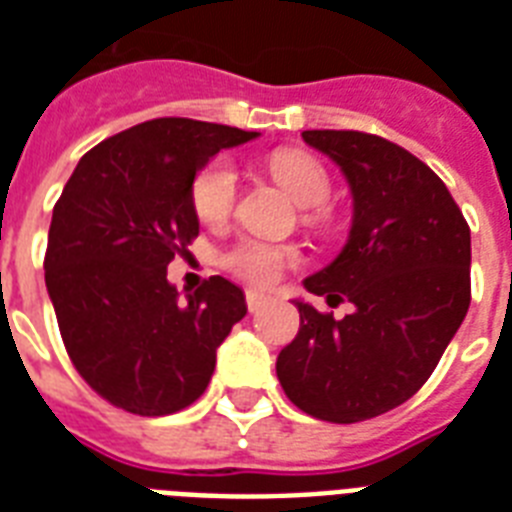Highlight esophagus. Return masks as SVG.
Listing matches in <instances>:
<instances>
[{
    "label": "esophagus",
    "mask_w": 512,
    "mask_h": 512,
    "mask_svg": "<svg viewBox=\"0 0 512 512\" xmlns=\"http://www.w3.org/2000/svg\"><path fill=\"white\" fill-rule=\"evenodd\" d=\"M268 303V297L263 295V292H255V289H247V308L252 313L255 311H260V308H263V305Z\"/></svg>",
    "instance_id": "esophagus-1"
}]
</instances>
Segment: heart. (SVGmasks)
<instances>
[{
	"mask_svg": "<svg viewBox=\"0 0 512 512\" xmlns=\"http://www.w3.org/2000/svg\"><path fill=\"white\" fill-rule=\"evenodd\" d=\"M271 177L281 188L292 193V199L305 209V223L311 228H321L327 220L324 204L332 196V177L324 164L308 151L284 148L268 156L265 162ZM191 204L193 215L204 225L223 223L236 207V172L225 159H212L204 164L191 183ZM300 260L295 247L271 244V241L244 239L233 241L231 247L220 255V265L225 271L249 281V284H273L289 265Z\"/></svg>",
	"mask_w": 512,
	"mask_h": 512,
	"instance_id": "heart-1",
	"label": "heart"
}]
</instances>
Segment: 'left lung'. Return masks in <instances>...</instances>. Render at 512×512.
I'll return each mask as SVG.
<instances>
[{"mask_svg": "<svg viewBox=\"0 0 512 512\" xmlns=\"http://www.w3.org/2000/svg\"><path fill=\"white\" fill-rule=\"evenodd\" d=\"M303 140L353 191L348 244L305 289L356 311L335 319L295 303L300 332L276 374L297 409L348 425L396 409L433 374L470 308V228L444 180L406 148L358 130Z\"/></svg>", "mask_w": 512, "mask_h": 512, "instance_id": "left-lung-1", "label": "left lung"}]
</instances>
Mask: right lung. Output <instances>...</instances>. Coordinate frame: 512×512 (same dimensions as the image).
<instances>
[{
  "mask_svg": "<svg viewBox=\"0 0 512 512\" xmlns=\"http://www.w3.org/2000/svg\"><path fill=\"white\" fill-rule=\"evenodd\" d=\"M257 138L164 116L111 135L79 159L52 209L44 281L66 353L116 409L162 417L207 390L244 292L209 276L177 303L167 265L199 236L191 183L220 151Z\"/></svg>",
  "mask_w": 512,
  "mask_h": 512,
  "instance_id": "add662e5",
  "label": "right lung"
}]
</instances>
